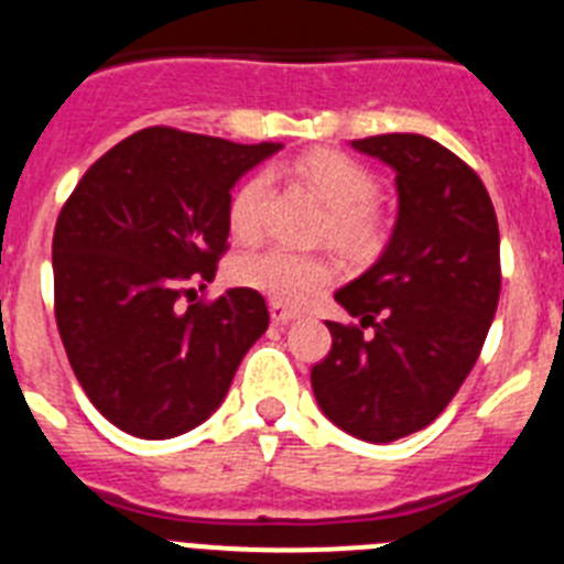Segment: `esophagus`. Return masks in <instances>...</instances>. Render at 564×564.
Returning <instances> with one entry per match:
<instances>
[{
    "instance_id": "esophagus-1",
    "label": "esophagus",
    "mask_w": 564,
    "mask_h": 564,
    "mask_svg": "<svg viewBox=\"0 0 564 564\" xmlns=\"http://www.w3.org/2000/svg\"><path fill=\"white\" fill-rule=\"evenodd\" d=\"M269 312H272V323L275 326H286L289 321H295L297 312L289 310L286 303H278V301H269Z\"/></svg>"
}]
</instances>
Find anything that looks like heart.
I'll return each instance as SVG.
<instances>
[{"label": "heart", "mask_w": 564, "mask_h": 564, "mask_svg": "<svg viewBox=\"0 0 564 564\" xmlns=\"http://www.w3.org/2000/svg\"><path fill=\"white\" fill-rule=\"evenodd\" d=\"M295 175L329 207L326 232L337 247L366 254L383 238V221L375 209L377 181L360 161L337 150H312L295 161ZM267 175L254 173L235 187L227 224L235 241H254L261 232V204ZM235 281L278 303L301 306L335 281V263L326 254L292 252L283 247L241 254L232 267Z\"/></svg>", "instance_id": "obj_1"}]
</instances>
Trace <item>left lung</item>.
Wrapping results in <instances>:
<instances>
[{"label": "left lung", "mask_w": 564, "mask_h": 564, "mask_svg": "<svg viewBox=\"0 0 564 564\" xmlns=\"http://www.w3.org/2000/svg\"><path fill=\"white\" fill-rule=\"evenodd\" d=\"M351 147L394 170L398 221L383 254L335 292L360 326L326 321L332 351L312 391L337 429L394 443L434 423L477 364L499 303V227L479 175L434 139Z\"/></svg>", "instance_id": "left-lung-1"}]
</instances>
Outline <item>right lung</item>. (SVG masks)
<instances>
[{
  "label": "right lung",
  "instance_id": "obj_1",
  "mask_svg": "<svg viewBox=\"0 0 564 564\" xmlns=\"http://www.w3.org/2000/svg\"><path fill=\"white\" fill-rule=\"evenodd\" d=\"M283 144H235L147 127L82 175L53 232L56 326L73 375L116 429L170 440L227 398L267 332L254 289L181 310V283L213 281L235 181Z\"/></svg>",
  "mask_w": 564,
  "mask_h": 564
}]
</instances>
